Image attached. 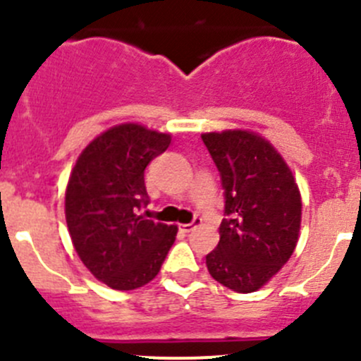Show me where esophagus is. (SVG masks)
<instances>
[{
    "instance_id": "34e87169",
    "label": "esophagus",
    "mask_w": 361,
    "mask_h": 361,
    "mask_svg": "<svg viewBox=\"0 0 361 361\" xmlns=\"http://www.w3.org/2000/svg\"><path fill=\"white\" fill-rule=\"evenodd\" d=\"M197 225H201V218L195 216L194 220H192V224H181V225H180V231L190 232V231H194V228L197 227Z\"/></svg>"
}]
</instances>
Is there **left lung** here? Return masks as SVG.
<instances>
[{"mask_svg": "<svg viewBox=\"0 0 361 361\" xmlns=\"http://www.w3.org/2000/svg\"><path fill=\"white\" fill-rule=\"evenodd\" d=\"M220 171L225 218L220 243L206 255L209 274L239 293L262 288L292 257L302 201L288 164L250 130L202 134Z\"/></svg>", "mask_w": 361, "mask_h": 361, "instance_id": "1", "label": "left lung"}]
</instances>
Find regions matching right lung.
I'll return each mask as SVG.
<instances>
[{"label":"right lung","mask_w":361,"mask_h":361,"mask_svg":"<svg viewBox=\"0 0 361 361\" xmlns=\"http://www.w3.org/2000/svg\"><path fill=\"white\" fill-rule=\"evenodd\" d=\"M171 143L140 123L115 126L80 154L66 188V224L80 260L113 290H136L159 274L176 225L141 214L145 169Z\"/></svg>","instance_id":"right-lung-1"}]
</instances>
